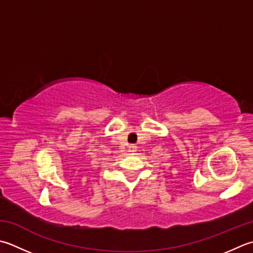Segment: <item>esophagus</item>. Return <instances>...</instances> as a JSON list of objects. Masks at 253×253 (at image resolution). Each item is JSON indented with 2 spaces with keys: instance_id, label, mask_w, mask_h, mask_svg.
Listing matches in <instances>:
<instances>
[{
  "instance_id": "obj_1",
  "label": "esophagus",
  "mask_w": 253,
  "mask_h": 253,
  "mask_svg": "<svg viewBox=\"0 0 253 253\" xmlns=\"http://www.w3.org/2000/svg\"><path fill=\"white\" fill-rule=\"evenodd\" d=\"M135 151H136V146L131 145V146L128 147V152H129V153H133Z\"/></svg>"
}]
</instances>
